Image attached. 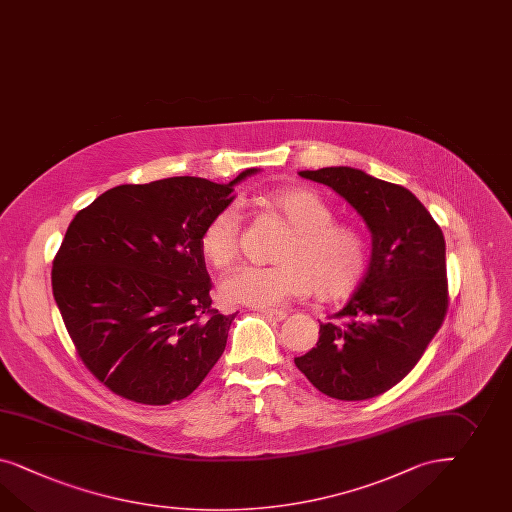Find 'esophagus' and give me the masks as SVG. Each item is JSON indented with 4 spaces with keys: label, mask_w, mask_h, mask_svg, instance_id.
<instances>
[{
    "label": "esophagus",
    "mask_w": 512,
    "mask_h": 512,
    "mask_svg": "<svg viewBox=\"0 0 512 512\" xmlns=\"http://www.w3.org/2000/svg\"><path fill=\"white\" fill-rule=\"evenodd\" d=\"M263 317L270 318L274 322H281L287 318V311H281V309H261Z\"/></svg>",
    "instance_id": "esophagus-1"
}]
</instances>
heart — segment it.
Returning a JSON list of instances; mask_svg holds the SVG:
<instances>
[{
	"instance_id": "obj_1",
	"label": "heart",
	"mask_w": 512,
	"mask_h": 512,
	"mask_svg": "<svg viewBox=\"0 0 512 512\" xmlns=\"http://www.w3.org/2000/svg\"><path fill=\"white\" fill-rule=\"evenodd\" d=\"M261 203L292 229L276 253L277 266H244L221 281L225 302L272 309L317 292L341 300L358 289L369 251L360 229L333 221L330 205L304 186H279ZM242 218L235 205L221 208L199 235V251L210 266L227 270L240 257Z\"/></svg>"
}]
</instances>
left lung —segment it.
Masks as SVG:
<instances>
[{"instance_id": "1", "label": "left lung", "mask_w": 512, "mask_h": 512, "mask_svg": "<svg viewBox=\"0 0 512 512\" xmlns=\"http://www.w3.org/2000/svg\"><path fill=\"white\" fill-rule=\"evenodd\" d=\"M356 208L373 238L371 263L348 304L320 324L315 348L294 358L324 395L365 401L397 386L447 313L442 229L410 190L354 167L300 171Z\"/></svg>"}]
</instances>
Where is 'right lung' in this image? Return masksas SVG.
Instances as JSON below:
<instances>
[{"mask_svg":"<svg viewBox=\"0 0 512 512\" xmlns=\"http://www.w3.org/2000/svg\"><path fill=\"white\" fill-rule=\"evenodd\" d=\"M257 171L229 184H121L70 221L52 291L78 356L113 393L154 406L180 401L220 360L236 315L212 309L199 235Z\"/></svg>","mask_w":512,"mask_h":512,"instance_id":"1","label":"right lung"}]
</instances>
